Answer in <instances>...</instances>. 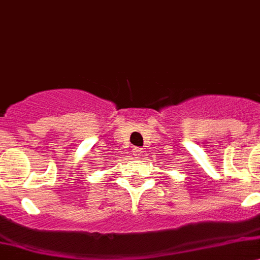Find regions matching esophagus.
Wrapping results in <instances>:
<instances>
[{"mask_svg":"<svg viewBox=\"0 0 260 260\" xmlns=\"http://www.w3.org/2000/svg\"><path fill=\"white\" fill-rule=\"evenodd\" d=\"M133 154H134L135 158H142L143 157V149L139 147H135L133 149Z\"/></svg>","mask_w":260,"mask_h":260,"instance_id":"obj_1","label":"esophagus"}]
</instances>
